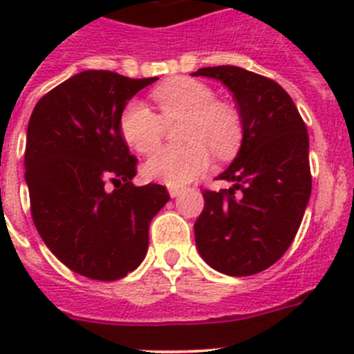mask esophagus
Returning a JSON list of instances; mask_svg holds the SVG:
<instances>
[{
  "label": "esophagus",
  "instance_id": "1",
  "mask_svg": "<svg viewBox=\"0 0 354 354\" xmlns=\"http://www.w3.org/2000/svg\"><path fill=\"white\" fill-rule=\"evenodd\" d=\"M183 192H184L183 187H174V186L168 189V193H170L171 198H177V196H180V195H183Z\"/></svg>",
  "mask_w": 354,
  "mask_h": 354
}]
</instances>
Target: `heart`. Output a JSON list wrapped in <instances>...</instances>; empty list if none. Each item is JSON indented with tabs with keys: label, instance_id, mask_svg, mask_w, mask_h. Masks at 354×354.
Masks as SVG:
<instances>
[{
	"label": "heart",
	"instance_id": "heart-1",
	"mask_svg": "<svg viewBox=\"0 0 354 354\" xmlns=\"http://www.w3.org/2000/svg\"><path fill=\"white\" fill-rule=\"evenodd\" d=\"M152 97L161 115L145 102L133 101L124 108L120 133L127 145L140 154H150L165 136V122L184 120L180 127L183 147L158 150L143 165V174L168 186H183L204 174L213 152L218 158H230L243 136L239 115L221 104L207 84L195 80H174L154 90Z\"/></svg>",
	"mask_w": 354,
	"mask_h": 354
}]
</instances>
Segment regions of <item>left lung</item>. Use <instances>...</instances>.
Instances as JSON below:
<instances>
[{"instance_id": "obj_1", "label": "left lung", "mask_w": 354, "mask_h": 354, "mask_svg": "<svg viewBox=\"0 0 354 354\" xmlns=\"http://www.w3.org/2000/svg\"><path fill=\"white\" fill-rule=\"evenodd\" d=\"M192 76L218 80L234 95L243 140L218 179L232 186L204 192L195 223L200 257L228 277L261 273L282 257L310 198L308 133L289 93L264 76L234 65Z\"/></svg>"}]
</instances>
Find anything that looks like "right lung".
<instances>
[{"mask_svg": "<svg viewBox=\"0 0 354 354\" xmlns=\"http://www.w3.org/2000/svg\"><path fill=\"white\" fill-rule=\"evenodd\" d=\"M158 77L83 71L37 102L26 133L33 223L68 270L111 282L142 264L149 225L170 195L134 186L136 158L120 133L127 102Z\"/></svg>", "mask_w": 354, "mask_h": 354, "instance_id": "right-lung-1", "label": "right lung"}]
</instances>
